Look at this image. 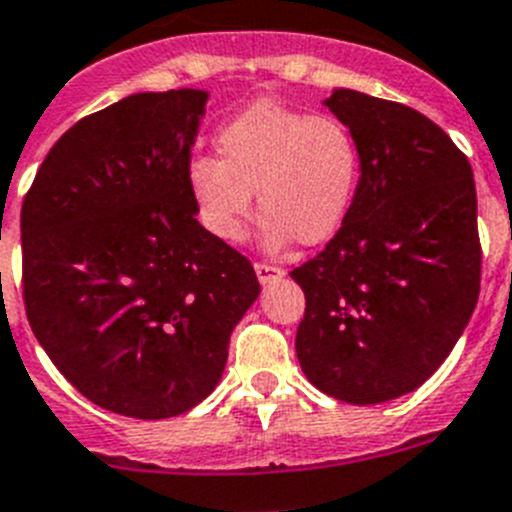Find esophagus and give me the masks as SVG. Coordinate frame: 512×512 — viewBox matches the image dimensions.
Masks as SVG:
<instances>
[{
	"instance_id": "obj_1",
	"label": "esophagus",
	"mask_w": 512,
	"mask_h": 512,
	"mask_svg": "<svg viewBox=\"0 0 512 512\" xmlns=\"http://www.w3.org/2000/svg\"><path fill=\"white\" fill-rule=\"evenodd\" d=\"M255 272H257V280H260L262 285H270V282L280 280V277L285 275V272H282L280 267L267 265V262H257V265H255Z\"/></svg>"
}]
</instances>
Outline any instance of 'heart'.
<instances>
[{
  "instance_id": "heart-1",
  "label": "heart",
  "mask_w": 512,
  "mask_h": 512,
  "mask_svg": "<svg viewBox=\"0 0 512 512\" xmlns=\"http://www.w3.org/2000/svg\"><path fill=\"white\" fill-rule=\"evenodd\" d=\"M215 150L217 160L195 157L187 165V190L200 225L220 242L245 240L252 195L272 250L292 237L307 247L327 242L355 200L360 145L332 114L255 102L222 127Z\"/></svg>"
}]
</instances>
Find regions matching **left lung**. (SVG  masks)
I'll use <instances>...</instances> for the list:
<instances>
[{"label": "left lung", "mask_w": 512, "mask_h": 512, "mask_svg": "<svg viewBox=\"0 0 512 512\" xmlns=\"http://www.w3.org/2000/svg\"><path fill=\"white\" fill-rule=\"evenodd\" d=\"M325 107L355 135L362 170L340 230L290 272L305 292L297 360L330 398L388 403L443 365L478 302L473 170L418 109L355 89Z\"/></svg>", "instance_id": "1"}]
</instances>
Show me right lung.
Here are the masks:
<instances>
[{
	"label": "right lung",
	"mask_w": 512,
	"mask_h": 512,
	"mask_svg": "<svg viewBox=\"0 0 512 512\" xmlns=\"http://www.w3.org/2000/svg\"><path fill=\"white\" fill-rule=\"evenodd\" d=\"M210 94L140 92L69 127L22 205L34 337L104 410L165 420L217 388L260 282L197 222L187 165Z\"/></svg>",
	"instance_id": "obj_1"
}]
</instances>
